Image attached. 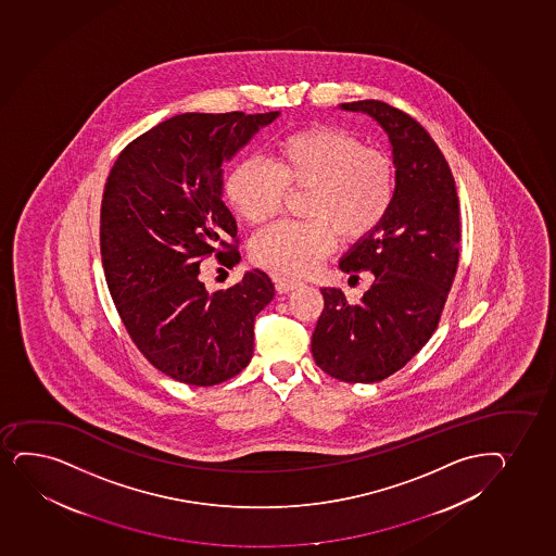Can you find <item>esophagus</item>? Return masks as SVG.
Listing matches in <instances>:
<instances>
[{"mask_svg": "<svg viewBox=\"0 0 556 556\" xmlns=\"http://www.w3.org/2000/svg\"><path fill=\"white\" fill-rule=\"evenodd\" d=\"M275 286L278 293H289V291L299 288L301 281L294 280V278H286V276H275Z\"/></svg>", "mask_w": 556, "mask_h": 556, "instance_id": "esophagus-1", "label": "esophagus"}]
</instances>
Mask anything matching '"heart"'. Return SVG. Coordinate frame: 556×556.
I'll list each match as a JSON object with an SVG mask.
<instances>
[{"label":"heart","instance_id":"b5f03b06","mask_svg":"<svg viewBox=\"0 0 556 556\" xmlns=\"http://www.w3.org/2000/svg\"><path fill=\"white\" fill-rule=\"evenodd\" d=\"M399 170L388 150L365 147L349 129L307 126L276 144L275 165L249 157L226 178V192L249 224L276 217L289 191H307L304 215L252 239L250 255L278 275L312 273L332 252L338 236L357 243L382 226L395 204Z\"/></svg>","mask_w":556,"mask_h":556}]
</instances>
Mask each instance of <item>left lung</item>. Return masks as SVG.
I'll use <instances>...</instances> for the list:
<instances>
[{"label": "left lung", "mask_w": 556, "mask_h": 556, "mask_svg": "<svg viewBox=\"0 0 556 556\" xmlns=\"http://www.w3.org/2000/svg\"><path fill=\"white\" fill-rule=\"evenodd\" d=\"M341 108L367 113L388 131L399 187L382 226L339 263L349 275L370 270L372 286L359 302L320 289L312 354L341 382L372 383L403 369L440 325L458 268V194L445 155L419 122L380 100Z\"/></svg>", "instance_id": "left-lung-1"}]
</instances>
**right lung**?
<instances>
[{"mask_svg": "<svg viewBox=\"0 0 556 556\" xmlns=\"http://www.w3.org/2000/svg\"><path fill=\"white\" fill-rule=\"evenodd\" d=\"M276 116H173L118 153L103 187L100 252L116 312L142 356L187 386L226 382L250 364L255 315L275 296L260 268L207 293L200 263L241 260L223 165Z\"/></svg>", "mask_w": 556, "mask_h": 556, "instance_id": "add662e5", "label": "right lung"}]
</instances>
